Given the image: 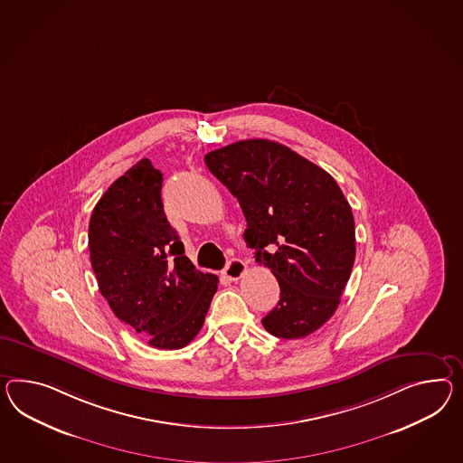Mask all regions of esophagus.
Returning a JSON list of instances; mask_svg holds the SVG:
<instances>
[{
  "label": "esophagus",
  "instance_id": "obj_1",
  "mask_svg": "<svg viewBox=\"0 0 463 463\" xmlns=\"http://www.w3.org/2000/svg\"><path fill=\"white\" fill-rule=\"evenodd\" d=\"M245 272H247L245 261H241L240 259H232V260H228V263H226L223 275H225L228 280H233V282H235L238 279H241Z\"/></svg>",
  "mask_w": 463,
  "mask_h": 463
}]
</instances>
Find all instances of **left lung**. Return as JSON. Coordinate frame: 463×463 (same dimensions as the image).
<instances>
[{
  "label": "left lung",
  "mask_w": 463,
  "mask_h": 463,
  "mask_svg": "<svg viewBox=\"0 0 463 463\" xmlns=\"http://www.w3.org/2000/svg\"><path fill=\"white\" fill-rule=\"evenodd\" d=\"M204 163L240 203L255 261L280 285L265 331L282 339L317 331L339 306L356 257L354 218L335 179L269 139L214 149Z\"/></svg>",
  "instance_id": "left-lung-1"
}]
</instances>
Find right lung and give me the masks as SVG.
Instances as JSON below:
<instances>
[{
    "mask_svg": "<svg viewBox=\"0 0 463 463\" xmlns=\"http://www.w3.org/2000/svg\"><path fill=\"white\" fill-rule=\"evenodd\" d=\"M163 175L149 159L116 179L95 204L89 250L100 294L118 319L157 349H181L204 324L218 277L194 269L167 222Z\"/></svg>",
    "mask_w": 463,
    "mask_h": 463,
    "instance_id": "right-lung-1",
    "label": "right lung"
}]
</instances>
